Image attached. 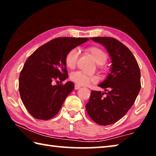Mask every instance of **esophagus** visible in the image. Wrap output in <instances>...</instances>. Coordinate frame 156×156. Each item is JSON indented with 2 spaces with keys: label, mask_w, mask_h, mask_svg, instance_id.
<instances>
[{
  "label": "esophagus",
  "mask_w": 156,
  "mask_h": 156,
  "mask_svg": "<svg viewBox=\"0 0 156 156\" xmlns=\"http://www.w3.org/2000/svg\"><path fill=\"white\" fill-rule=\"evenodd\" d=\"M80 88V86L78 85V84H75V87H74V89H76V90H77V89H79Z\"/></svg>",
  "instance_id": "esophagus-1"
}]
</instances>
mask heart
Here are the masks:
<instances>
[{"mask_svg": "<svg viewBox=\"0 0 156 156\" xmlns=\"http://www.w3.org/2000/svg\"><path fill=\"white\" fill-rule=\"evenodd\" d=\"M86 51L93 57L95 62L98 65L100 68L107 62L108 56L106 52L101 48L97 46H91L87 48ZM78 51L77 49L73 48L70 49L65 55V63L66 67L69 69H73L76 67L78 58ZM70 80L78 85L85 86L89 83H96L98 81V78L95 75H87L81 72H75L70 74Z\"/></svg>", "mask_w": 156, "mask_h": 156, "instance_id": "1", "label": "heart"}]
</instances>
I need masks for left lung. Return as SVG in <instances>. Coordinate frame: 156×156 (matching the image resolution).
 <instances>
[{
    "instance_id": "1",
    "label": "left lung",
    "mask_w": 156,
    "mask_h": 156,
    "mask_svg": "<svg viewBox=\"0 0 156 156\" xmlns=\"http://www.w3.org/2000/svg\"><path fill=\"white\" fill-rule=\"evenodd\" d=\"M91 39L106 48L112 64L107 78L98 85L105 91H91L86 110L95 122L109 125L121 119L133 105L141 88L140 71L132 52L119 41L111 37Z\"/></svg>"
}]
</instances>
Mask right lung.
Here are the masks:
<instances>
[{
	"mask_svg": "<svg viewBox=\"0 0 156 156\" xmlns=\"http://www.w3.org/2000/svg\"><path fill=\"white\" fill-rule=\"evenodd\" d=\"M89 41L87 38H57L37 49L26 60L19 76V92L23 105L34 118L49 120L61 108L74 89L69 81L54 85L68 77L65 57L70 49Z\"/></svg>",
	"mask_w": 156,
	"mask_h": 156,
	"instance_id": "obj_1",
	"label": "right lung"
}]
</instances>
